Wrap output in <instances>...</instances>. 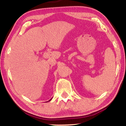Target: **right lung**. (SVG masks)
Here are the masks:
<instances>
[{
    "instance_id": "right-lung-1",
    "label": "right lung",
    "mask_w": 126,
    "mask_h": 126,
    "mask_svg": "<svg viewBox=\"0 0 126 126\" xmlns=\"http://www.w3.org/2000/svg\"><path fill=\"white\" fill-rule=\"evenodd\" d=\"M52 98H51L50 100H49V101H51V100H52Z\"/></svg>"
}]
</instances>
